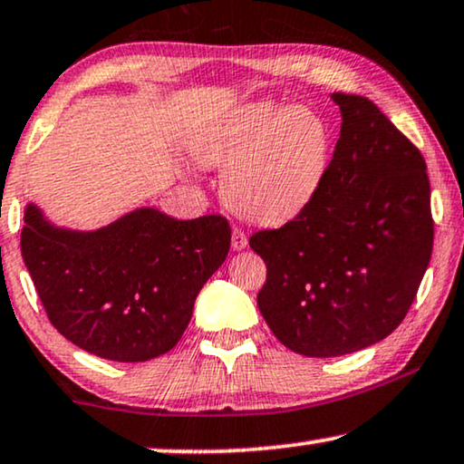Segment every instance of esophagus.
<instances>
[{"mask_svg": "<svg viewBox=\"0 0 464 464\" xmlns=\"http://www.w3.org/2000/svg\"><path fill=\"white\" fill-rule=\"evenodd\" d=\"M246 246H248V237H246V233L242 231V228H233L231 233V248L233 250H244Z\"/></svg>", "mask_w": 464, "mask_h": 464, "instance_id": "1", "label": "esophagus"}]
</instances>
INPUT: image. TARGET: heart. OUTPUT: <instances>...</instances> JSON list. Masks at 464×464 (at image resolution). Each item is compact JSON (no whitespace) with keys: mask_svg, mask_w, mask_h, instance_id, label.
I'll return each instance as SVG.
<instances>
[{"mask_svg":"<svg viewBox=\"0 0 464 464\" xmlns=\"http://www.w3.org/2000/svg\"><path fill=\"white\" fill-rule=\"evenodd\" d=\"M190 150L201 163L227 165L222 197L233 212L258 225H284L323 187L333 131L312 108L252 102L199 129Z\"/></svg>","mask_w":464,"mask_h":464,"instance_id":"heart-1","label":"heart"}]
</instances>
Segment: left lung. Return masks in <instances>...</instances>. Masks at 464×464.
I'll return each instance as SVG.
<instances>
[{
  "mask_svg": "<svg viewBox=\"0 0 464 464\" xmlns=\"http://www.w3.org/2000/svg\"><path fill=\"white\" fill-rule=\"evenodd\" d=\"M342 133L314 201L250 248L267 265L256 304L296 354L331 358L403 323L433 252L424 157L367 97L333 92Z\"/></svg>",
  "mask_w": 464,
  "mask_h": 464,
  "instance_id": "obj_1",
  "label": "left lung"
}]
</instances>
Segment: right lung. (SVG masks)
I'll return each mask as SVG.
<instances>
[{
  "instance_id": "add662e5",
  "label": "right lung",
  "mask_w": 464,
  "mask_h": 464,
  "mask_svg": "<svg viewBox=\"0 0 464 464\" xmlns=\"http://www.w3.org/2000/svg\"><path fill=\"white\" fill-rule=\"evenodd\" d=\"M228 246L225 216L178 220L154 208L72 231L29 203L21 233L23 261L54 329L116 362L150 361L180 342Z\"/></svg>"
}]
</instances>
